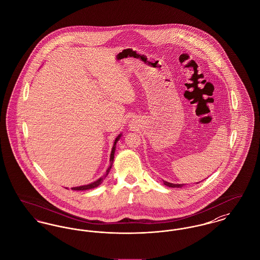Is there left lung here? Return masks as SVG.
<instances>
[{
  "mask_svg": "<svg viewBox=\"0 0 260 260\" xmlns=\"http://www.w3.org/2000/svg\"><path fill=\"white\" fill-rule=\"evenodd\" d=\"M197 183H199V182H197ZM164 184H165V185H167V186H169V187H173V188H175V187L181 188V187L183 186V184H174V183H170V182L165 181V180H164Z\"/></svg>",
  "mask_w": 260,
  "mask_h": 260,
  "instance_id": "left-lung-1",
  "label": "left lung"
}]
</instances>
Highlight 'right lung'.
Returning a JSON list of instances; mask_svg holds the SVG:
<instances>
[{
  "mask_svg": "<svg viewBox=\"0 0 260 260\" xmlns=\"http://www.w3.org/2000/svg\"><path fill=\"white\" fill-rule=\"evenodd\" d=\"M120 137H121V134H120V135H118V136H117V138L115 139V141H114V144H113V147H112V150H111V154H110V166H109V168L107 169L106 173L104 174V176H102V177H101V178H99L98 180H95V181H93V182H91V183H89V184H87V185L78 186V187H72V188H71L72 190H87V189L95 188V187H98L100 184H102V182L104 181V178L107 176V174H108L109 171H110V169H111V167H112L113 159H114V153H115V149H116V143L118 142V140L120 139Z\"/></svg>",
  "mask_w": 260,
  "mask_h": 260,
  "instance_id": "add662e5",
  "label": "right lung"
}]
</instances>
